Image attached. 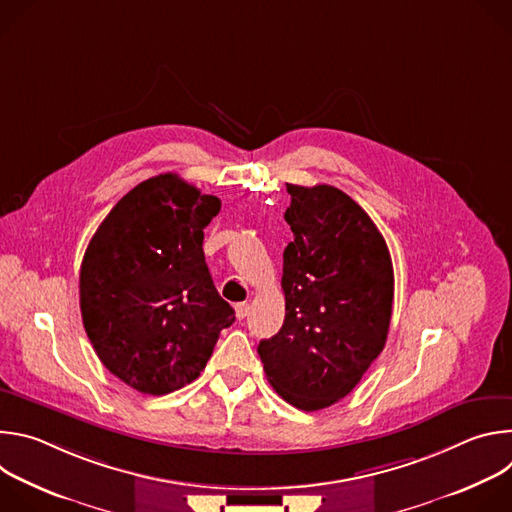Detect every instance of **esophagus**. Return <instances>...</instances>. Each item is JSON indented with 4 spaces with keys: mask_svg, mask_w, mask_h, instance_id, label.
<instances>
[{
    "mask_svg": "<svg viewBox=\"0 0 512 512\" xmlns=\"http://www.w3.org/2000/svg\"><path fill=\"white\" fill-rule=\"evenodd\" d=\"M235 312H237V318H239V320H245V318L249 316V312H251V306L245 304V302H243V304H237V306H235Z\"/></svg>",
    "mask_w": 512,
    "mask_h": 512,
    "instance_id": "1",
    "label": "esophagus"
}]
</instances>
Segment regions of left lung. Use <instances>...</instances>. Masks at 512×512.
<instances>
[{"mask_svg":"<svg viewBox=\"0 0 512 512\" xmlns=\"http://www.w3.org/2000/svg\"><path fill=\"white\" fill-rule=\"evenodd\" d=\"M285 320L257 352L271 387L302 411L346 397L383 352L393 312V263L371 216L342 190L287 184Z\"/></svg>","mask_w":512,"mask_h":512,"instance_id":"left-lung-1","label":"left lung"}]
</instances>
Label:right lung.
<instances>
[{
    "label": "right lung",
    "instance_id": "obj_1",
    "mask_svg": "<svg viewBox=\"0 0 512 512\" xmlns=\"http://www.w3.org/2000/svg\"><path fill=\"white\" fill-rule=\"evenodd\" d=\"M221 200L178 174L129 190L81 265V314L105 367L131 389L168 395L192 383L235 310L204 261V227Z\"/></svg>",
    "mask_w": 512,
    "mask_h": 512
}]
</instances>
